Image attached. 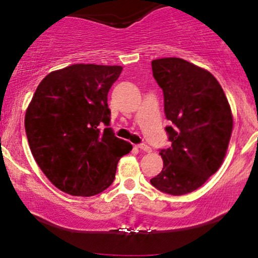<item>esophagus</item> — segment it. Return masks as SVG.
I'll return each instance as SVG.
<instances>
[{"mask_svg":"<svg viewBox=\"0 0 258 258\" xmlns=\"http://www.w3.org/2000/svg\"><path fill=\"white\" fill-rule=\"evenodd\" d=\"M137 148L139 150H142V152H146V153H150L152 152V148L148 147L147 144H138Z\"/></svg>","mask_w":258,"mask_h":258,"instance_id":"34e87169","label":"esophagus"}]
</instances>
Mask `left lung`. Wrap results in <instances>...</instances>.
<instances>
[{
    "label": "left lung",
    "mask_w": 258,
    "mask_h": 258,
    "mask_svg": "<svg viewBox=\"0 0 258 258\" xmlns=\"http://www.w3.org/2000/svg\"><path fill=\"white\" fill-rule=\"evenodd\" d=\"M164 92L171 147L160 150L164 167L150 183L171 195L191 193L217 172L233 131L230 105L211 73L180 58L152 61Z\"/></svg>",
    "instance_id": "obj_1"
}]
</instances>
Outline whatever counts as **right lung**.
Instances as JSON below:
<instances>
[{
    "mask_svg": "<svg viewBox=\"0 0 258 258\" xmlns=\"http://www.w3.org/2000/svg\"><path fill=\"white\" fill-rule=\"evenodd\" d=\"M120 65L74 64L49 73L37 86L25 114L35 161L53 185L74 197L102 193L115 179L131 143L109 126L108 92ZM106 126L104 132L100 127Z\"/></svg>",
    "mask_w": 258,
    "mask_h": 258,
    "instance_id": "obj_1",
    "label": "right lung"
}]
</instances>
